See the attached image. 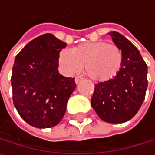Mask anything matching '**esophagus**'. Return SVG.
Segmentation results:
<instances>
[{
    "label": "esophagus",
    "instance_id": "1",
    "mask_svg": "<svg viewBox=\"0 0 155 155\" xmlns=\"http://www.w3.org/2000/svg\"><path fill=\"white\" fill-rule=\"evenodd\" d=\"M83 79V78L82 77H80V76H78V77H76L75 78V82L77 83V84H78L81 80Z\"/></svg>",
    "mask_w": 155,
    "mask_h": 155
}]
</instances>
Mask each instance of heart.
Masks as SVG:
<instances>
[{
    "instance_id": "obj_1",
    "label": "heart",
    "mask_w": 155,
    "mask_h": 155,
    "mask_svg": "<svg viewBox=\"0 0 155 155\" xmlns=\"http://www.w3.org/2000/svg\"><path fill=\"white\" fill-rule=\"evenodd\" d=\"M123 62V53L118 46L104 41L84 42L72 51H60L58 63L62 70L74 75L86 66V72L94 80L104 81L118 73Z\"/></svg>"
}]
</instances>
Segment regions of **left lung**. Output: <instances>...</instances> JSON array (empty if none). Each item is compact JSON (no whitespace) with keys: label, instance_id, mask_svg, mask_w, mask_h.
<instances>
[{"label":"left lung","instance_id":"obj_1","mask_svg":"<svg viewBox=\"0 0 155 155\" xmlns=\"http://www.w3.org/2000/svg\"><path fill=\"white\" fill-rule=\"evenodd\" d=\"M123 53L118 73L95 85L91 106L99 117L117 124L130 120L140 110L148 86L147 64L138 49L118 32L108 33Z\"/></svg>","mask_w":155,"mask_h":155}]
</instances>
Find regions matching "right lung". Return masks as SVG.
<instances>
[{
  "label": "right lung",
  "instance_id": "1",
  "mask_svg": "<svg viewBox=\"0 0 155 155\" xmlns=\"http://www.w3.org/2000/svg\"><path fill=\"white\" fill-rule=\"evenodd\" d=\"M66 43L52 34L28 42L16 55L11 84L20 117L38 128L56 126L64 117L67 101L76 89L75 78L58 72V56Z\"/></svg>",
  "mask_w": 155,
  "mask_h": 155
}]
</instances>
